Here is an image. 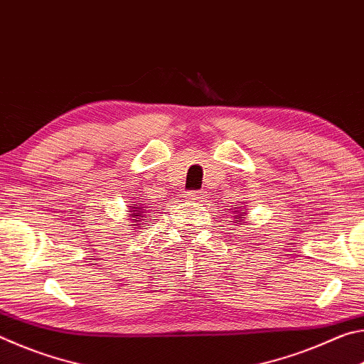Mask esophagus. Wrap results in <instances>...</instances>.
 <instances>
[{
  "label": "esophagus",
  "mask_w": 364,
  "mask_h": 364,
  "mask_svg": "<svg viewBox=\"0 0 364 364\" xmlns=\"http://www.w3.org/2000/svg\"><path fill=\"white\" fill-rule=\"evenodd\" d=\"M204 197V191H188L186 193V199L191 202H200Z\"/></svg>",
  "instance_id": "1"
}]
</instances>
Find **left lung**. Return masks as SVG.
Wrapping results in <instances>:
<instances>
[{"label":"left lung","instance_id":"left-lung-1","mask_svg":"<svg viewBox=\"0 0 364 364\" xmlns=\"http://www.w3.org/2000/svg\"><path fill=\"white\" fill-rule=\"evenodd\" d=\"M245 210H247V208H245ZM245 210H242V212H241V218H242V213H244Z\"/></svg>","mask_w":364,"mask_h":364}]
</instances>
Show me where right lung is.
I'll list each match as a JSON object with an SVG mask.
<instances>
[{"label":"right lung","instance_id":"right-lung-1","mask_svg":"<svg viewBox=\"0 0 364 364\" xmlns=\"http://www.w3.org/2000/svg\"><path fill=\"white\" fill-rule=\"evenodd\" d=\"M132 217L133 218H136V220H133V223H138V221H141L139 220V217L141 215L144 213V207H143V200H139V202H133L132 204ZM138 226V225H136Z\"/></svg>","mask_w":364,"mask_h":364}]
</instances>
